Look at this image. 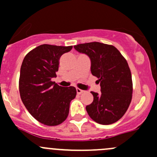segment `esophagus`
Returning <instances> with one entry per match:
<instances>
[{"instance_id":"obj_1","label":"esophagus","mask_w":157,"mask_h":157,"mask_svg":"<svg viewBox=\"0 0 157 157\" xmlns=\"http://www.w3.org/2000/svg\"><path fill=\"white\" fill-rule=\"evenodd\" d=\"M83 92H84V90H81V89H80V88H77V93L78 94H80L83 93Z\"/></svg>"}]
</instances>
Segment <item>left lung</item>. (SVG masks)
Instances as JSON below:
<instances>
[{
    "mask_svg": "<svg viewBox=\"0 0 157 157\" xmlns=\"http://www.w3.org/2000/svg\"><path fill=\"white\" fill-rule=\"evenodd\" d=\"M91 62L92 75L98 78L101 94L91 91L94 101L86 107L90 118L101 125L116 122L128 110L132 98V80L125 57L112 45L98 42L74 45Z\"/></svg>",
    "mask_w": 157,
    "mask_h": 157,
    "instance_id": "left-lung-1",
    "label": "left lung"
}]
</instances>
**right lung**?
Returning a JSON list of instances; mask_svg holds the SVG:
<instances>
[{
	"mask_svg": "<svg viewBox=\"0 0 157 157\" xmlns=\"http://www.w3.org/2000/svg\"><path fill=\"white\" fill-rule=\"evenodd\" d=\"M73 46L43 44L31 50L23 59L19 92L29 113L43 125L55 126L67 119L70 104L77 95L74 87L59 86L56 77L59 59Z\"/></svg>",
	"mask_w": 157,
	"mask_h": 157,
	"instance_id": "add662e5",
	"label": "right lung"
}]
</instances>
